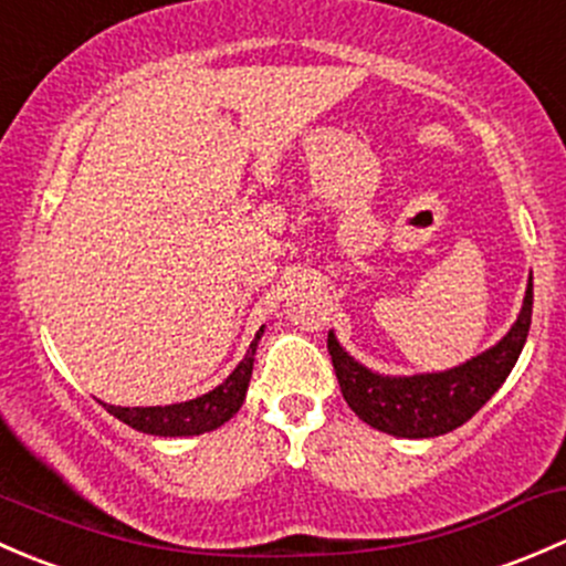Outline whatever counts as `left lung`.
I'll return each mask as SVG.
<instances>
[{
    "label": "left lung",
    "instance_id": "obj_1",
    "mask_svg": "<svg viewBox=\"0 0 566 566\" xmlns=\"http://www.w3.org/2000/svg\"><path fill=\"white\" fill-rule=\"evenodd\" d=\"M532 305L534 291L528 277L521 316L496 346L458 368L417 376H381L368 370L337 343L335 332H329L326 348L348 409L370 428L400 439H433L460 428L493 398L515 368L532 326Z\"/></svg>",
    "mask_w": 566,
    "mask_h": 566
}]
</instances>
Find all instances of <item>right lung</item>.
Wrapping results in <instances>:
<instances>
[{
  "instance_id": "obj_1",
  "label": "right lung",
  "mask_w": 566,
  "mask_h": 566,
  "mask_svg": "<svg viewBox=\"0 0 566 566\" xmlns=\"http://www.w3.org/2000/svg\"><path fill=\"white\" fill-rule=\"evenodd\" d=\"M261 335H264V326L255 332L253 343H250L248 354L234 373L226 378L223 384L212 389V392L201 395V398L185 400V403H171V406H136V409H122V406H108V413H114L116 419H122L130 428L142 430L149 436H198L209 433V430L220 428L223 422H229L237 411H240L244 392H248L250 376H253V357L255 348H259Z\"/></svg>"
}]
</instances>
